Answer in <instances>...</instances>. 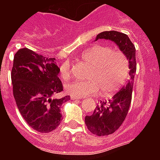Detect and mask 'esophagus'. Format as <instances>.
<instances>
[{"mask_svg": "<svg viewBox=\"0 0 160 160\" xmlns=\"http://www.w3.org/2000/svg\"><path fill=\"white\" fill-rule=\"evenodd\" d=\"M71 100H80L81 98H79V97H76V96H73V95H71Z\"/></svg>", "mask_w": 160, "mask_h": 160, "instance_id": "obj_1", "label": "esophagus"}]
</instances>
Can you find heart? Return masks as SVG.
Here are the masks:
<instances>
[{
    "label": "heart",
    "instance_id": "b5f03b06",
    "mask_svg": "<svg viewBox=\"0 0 160 160\" xmlns=\"http://www.w3.org/2000/svg\"><path fill=\"white\" fill-rule=\"evenodd\" d=\"M81 58L91 65L87 80H73L65 85L68 94L83 97L97 94L110 97L118 92L129 78V60L126 55L119 51H113L109 46L95 45L81 54ZM70 65L65 62L60 65V74L62 79L70 77Z\"/></svg>",
    "mask_w": 160,
    "mask_h": 160
}]
</instances>
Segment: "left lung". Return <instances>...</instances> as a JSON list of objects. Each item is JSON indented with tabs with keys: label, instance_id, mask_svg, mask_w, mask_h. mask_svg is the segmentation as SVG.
<instances>
[{
	"label": "left lung",
	"instance_id": "1",
	"mask_svg": "<svg viewBox=\"0 0 160 160\" xmlns=\"http://www.w3.org/2000/svg\"><path fill=\"white\" fill-rule=\"evenodd\" d=\"M109 40L116 44L129 60V80L125 86L113 96L108 102L100 101L91 115H86L85 124L92 134L98 136L109 135L119 129L126 118L131 103L132 90L136 72L135 47L126 34L119 31H103L98 34L95 41Z\"/></svg>",
	"mask_w": 160,
	"mask_h": 160
}]
</instances>
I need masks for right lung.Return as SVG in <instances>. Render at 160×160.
<instances>
[{
	"label": "right lung",
	"mask_w": 160,
	"mask_h": 160,
	"mask_svg": "<svg viewBox=\"0 0 160 160\" xmlns=\"http://www.w3.org/2000/svg\"><path fill=\"white\" fill-rule=\"evenodd\" d=\"M55 58H46L30 49H20L11 70L13 95L26 123L35 130L49 133L62 120L60 106L69 95L55 98L63 90Z\"/></svg>",
	"instance_id": "right-lung-1"
}]
</instances>
